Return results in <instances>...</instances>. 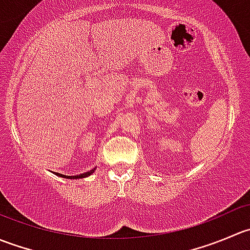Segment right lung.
<instances>
[{
    "mask_svg": "<svg viewBox=\"0 0 250 250\" xmlns=\"http://www.w3.org/2000/svg\"><path fill=\"white\" fill-rule=\"evenodd\" d=\"M93 172H94V169H92V170H90V172H85V173H83V174H80V175H75V176L62 175V174H58V173H57V175H59V176H64V178H69V179H81V178H85V176L90 175V174H92Z\"/></svg>",
    "mask_w": 250,
    "mask_h": 250,
    "instance_id": "add662e5",
    "label": "right lung"
}]
</instances>
